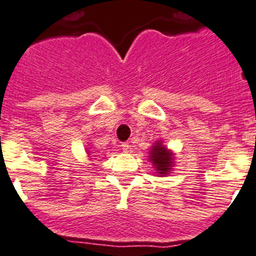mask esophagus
I'll return each mask as SVG.
<instances>
[{
	"label": "esophagus",
	"mask_w": 256,
	"mask_h": 256,
	"mask_svg": "<svg viewBox=\"0 0 256 256\" xmlns=\"http://www.w3.org/2000/svg\"><path fill=\"white\" fill-rule=\"evenodd\" d=\"M122 149H123L124 152H130V145L128 142L122 144Z\"/></svg>",
	"instance_id": "34e87169"
}]
</instances>
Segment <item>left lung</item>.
<instances>
[{
  "label": "left lung",
  "mask_w": 256,
  "mask_h": 256,
  "mask_svg": "<svg viewBox=\"0 0 256 256\" xmlns=\"http://www.w3.org/2000/svg\"><path fill=\"white\" fill-rule=\"evenodd\" d=\"M150 159L159 174H167L172 167V154L160 144H156L150 152Z\"/></svg>",
  "instance_id": "obj_1"
}]
</instances>
